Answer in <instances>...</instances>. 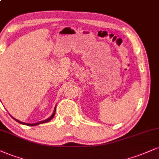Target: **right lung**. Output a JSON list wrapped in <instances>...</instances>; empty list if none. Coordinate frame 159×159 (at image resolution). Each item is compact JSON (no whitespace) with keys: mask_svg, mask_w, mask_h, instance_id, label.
Segmentation results:
<instances>
[{"mask_svg":"<svg viewBox=\"0 0 159 159\" xmlns=\"http://www.w3.org/2000/svg\"><path fill=\"white\" fill-rule=\"evenodd\" d=\"M55 109H56V107H55V110H54V112H53V113H52V116H50V117H49V118H47V119H46V120H44V121H40V122H38V123H35V124H26V123H24V122H22V121H18V120H17V119H15V118H13L12 116V118L13 119H15V121H18V123H20V124H24V125H27V126H36V125H38V124H43V123H46V122H49V121H50L51 119H52V118L54 117V116H55Z\"/></svg>","mask_w":159,"mask_h":159,"instance_id":"add662e5","label":"right lung"}]
</instances>
